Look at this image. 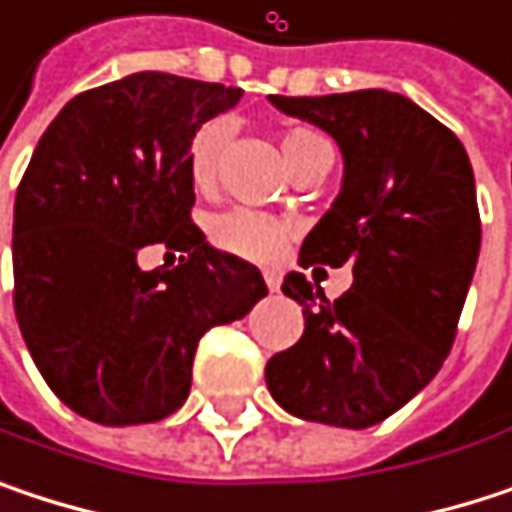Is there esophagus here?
Masks as SVG:
<instances>
[{"mask_svg": "<svg viewBox=\"0 0 512 512\" xmlns=\"http://www.w3.org/2000/svg\"><path fill=\"white\" fill-rule=\"evenodd\" d=\"M263 281H266V287L275 293L278 284H281V272H278V269H263Z\"/></svg>", "mask_w": 512, "mask_h": 512, "instance_id": "1", "label": "esophagus"}]
</instances>
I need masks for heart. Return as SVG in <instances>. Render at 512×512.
I'll return each instance as SVG.
<instances>
[{
	"label": "heart",
	"mask_w": 512,
	"mask_h": 512,
	"mask_svg": "<svg viewBox=\"0 0 512 512\" xmlns=\"http://www.w3.org/2000/svg\"><path fill=\"white\" fill-rule=\"evenodd\" d=\"M225 139H228V127L213 121L204 124L189 148V174L195 180V186H210L219 168V159L225 151ZM326 148V139L317 136L314 130L305 127H293L281 136V151L287 165L293 168L296 162H302L305 156ZM210 240L234 257H246V260H272L284 249V228L278 219L249 210V207H234L225 210L213 219L210 225Z\"/></svg>",
	"instance_id": "obj_1"
}]
</instances>
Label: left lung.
Segmentation results:
<instances>
[{"mask_svg": "<svg viewBox=\"0 0 512 512\" xmlns=\"http://www.w3.org/2000/svg\"><path fill=\"white\" fill-rule=\"evenodd\" d=\"M269 103L341 148V192L299 263H350L353 287L329 302L287 272L281 290L302 305L305 332L266 361V388L296 418L364 430L427 388L451 353L480 255L474 171L460 139L403 94Z\"/></svg>", "mask_w": 512, "mask_h": 512, "instance_id": "left-lung-1", "label": "left lung"}]
</instances>
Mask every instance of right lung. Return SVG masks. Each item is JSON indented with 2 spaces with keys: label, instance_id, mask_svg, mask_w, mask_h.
Listing matches in <instances>:
<instances>
[{
  "label": "right lung",
  "instance_id": "1",
  "mask_svg": "<svg viewBox=\"0 0 512 512\" xmlns=\"http://www.w3.org/2000/svg\"><path fill=\"white\" fill-rule=\"evenodd\" d=\"M243 88L142 70L73 97L14 201V311L41 376L76 415L130 427L189 397L201 335L266 296L260 269L213 249L189 210V148ZM145 245L181 266L145 273Z\"/></svg>",
  "mask_w": 512,
  "mask_h": 512
}]
</instances>
